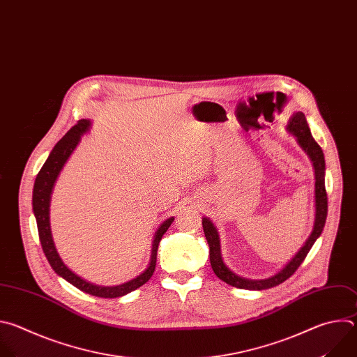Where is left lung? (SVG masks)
Returning a JSON list of instances; mask_svg holds the SVG:
<instances>
[{
	"label": "left lung",
	"mask_w": 357,
	"mask_h": 357,
	"mask_svg": "<svg viewBox=\"0 0 357 357\" xmlns=\"http://www.w3.org/2000/svg\"><path fill=\"white\" fill-rule=\"evenodd\" d=\"M291 135L296 136L298 145L301 149L308 155L314 172H315V220H314V227L312 231L305 241V243L298 249V252L291 257V260L284 264L282 268H280L275 274L267 277V278H260V280H252V278H245L234 273L222 259L221 253V241H220V234L213 225V222L204 217L202 218V228L205 234V239L209 246V261L212 266L213 273L217 274L222 281L236 289H243V290H266L278 286L282 281H286L289 277L294 274V271L300 267L308 252L311 250L312 245L315 241L321 236L322 229L325 227L326 221V213H328V197H326V190H325V158L324 152L319 148V145L315 142V139L311 135L310 126L307 123L305 115L298 111L291 115L289 119L287 128H286Z\"/></svg>",
	"instance_id": "8db88e82"
}]
</instances>
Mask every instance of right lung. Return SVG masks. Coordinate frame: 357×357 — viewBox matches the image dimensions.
<instances>
[{
    "label": "right lung",
    "mask_w": 357,
    "mask_h": 357,
    "mask_svg": "<svg viewBox=\"0 0 357 357\" xmlns=\"http://www.w3.org/2000/svg\"><path fill=\"white\" fill-rule=\"evenodd\" d=\"M91 128V121L90 119H82L79 121L73 128H71L59 142L56 146L52 149L49 158L46 159L45 165L42 166L40 172L36 176L35 184H33V194H32V206H33V213L36 218L38 224V232H39V239L40 245L43 249V253L54 270L56 274L63 277L66 281L70 284H73L75 287L79 290L91 294L94 297H101V298H116L129 294L130 291L139 289L144 286V284L153 275L155 267H156V256H158V248L159 243L174 221L173 217L167 218L160 224L158 231L155 232L153 242H152V253H151V260L148 267L142 271L139 275L135 278L118 284V286H98V284H93L80 275H77L75 271H71L61 260V257L57 253V249L53 242L52 236V229H50V198H52V191L54 187V183L64 167L66 162L71 156V153L75 152L77 145L80 144L82 136L87 133Z\"/></svg>",
    "instance_id": "1"
}]
</instances>
